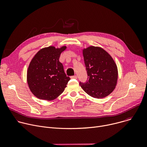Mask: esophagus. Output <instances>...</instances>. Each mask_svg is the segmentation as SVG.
<instances>
[{"label":"esophagus","mask_w":147,"mask_h":147,"mask_svg":"<svg viewBox=\"0 0 147 147\" xmlns=\"http://www.w3.org/2000/svg\"><path fill=\"white\" fill-rule=\"evenodd\" d=\"M70 78H73V79H77V76H71Z\"/></svg>","instance_id":"obj_1"}]
</instances>
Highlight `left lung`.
Segmentation results:
<instances>
[{
    "mask_svg": "<svg viewBox=\"0 0 147 147\" xmlns=\"http://www.w3.org/2000/svg\"><path fill=\"white\" fill-rule=\"evenodd\" d=\"M83 56L88 77L85 82L80 81V85L92 97H106L115 88L117 80V68L113 59L104 49L95 47L84 49Z\"/></svg>",
    "mask_w": 147,
    "mask_h": 147,
    "instance_id": "left-lung-1",
    "label": "left lung"
}]
</instances>
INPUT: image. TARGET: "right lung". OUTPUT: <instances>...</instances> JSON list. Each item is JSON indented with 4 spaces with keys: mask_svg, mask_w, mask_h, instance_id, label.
I'll return each mask as SVG.
<instances>
[{
    "mask_svg": "<svg viewBox=\"0 0 147 147\" xmlns=\"http://www.w3.org/2000/svg\"><path fill=\"white\" fill-rule=\"evenodd\" d=\"M66 47H49L40 49L32 59L27 71V82L32 93L38 98L51 100L61 94L70 80L59 61Z\"/></svg>",
    "mask_w": 147,
    "mask_h": 147,
    "instance_id": "right-lung-1",
    "label": "right lung"
}]
</instances>
